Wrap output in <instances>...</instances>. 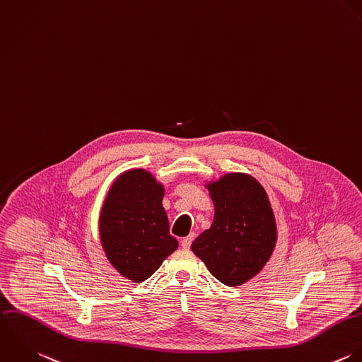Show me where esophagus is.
Segmentation results:
<instances>
[{"mask_svg":"<svg viewBox=\"0 0 362 362\" xmlns=\"http://www.w3.org/2000/svg\"><path fill=\"white\" fill-rule=\"evenodd\" d=\"M194 240V233H191L189 236H187V238H184L182 240H181V245H182V248H189L191 247V243Z\"/></svg>","mask_w":362,"mask_h":362,"instance_id":"esophagus-1","label":"esophagus"}]
</instances>
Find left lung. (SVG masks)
Here are the masks:
<instances>
[{"instance_id":"1","label":"left lung","mask_w":362,"mask_h":362,"mask_svg":"<svg viewBox=\"0 0 362 362\" xmlns=\"http://www.w3.org/2000/svg\"><path fill=\"white\" fill-rule=\"evenodd\" d=\"M205 187L215 216L191 250L222 284L240 286L272 255L278 239L274 211L264 187L250 174L228 173Z\"/></svg>"}]
</instances>
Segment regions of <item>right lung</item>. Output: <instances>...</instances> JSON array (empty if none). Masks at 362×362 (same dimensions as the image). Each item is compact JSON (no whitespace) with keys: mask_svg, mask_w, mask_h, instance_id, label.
I'll return each instance as SVG.
<instances>
[{"mask_svg":"<svg viewBox=\"0 0 362 362\" xmlns=\"http://www.w3.org/2000/svg\"><path fill=\"white\" fill-rule=\"evenodd\" d=\"M163 182L143 168L115 178L101 212L100 240L108 261L126 279L140 284L178 248L163 206Z\"/></svg>","mask_w":362,"mask_h":362,"instance_id":"add662e5","label":"right lung"}]
</instances>
